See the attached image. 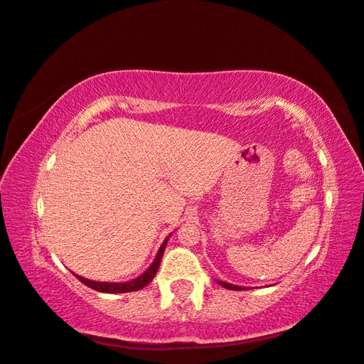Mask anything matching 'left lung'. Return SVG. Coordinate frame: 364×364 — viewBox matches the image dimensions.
I'll list each match as a JSON object with an SVG mask.
<instances>
[{
    "label": "left lung",
    "instance_id": "8db88e82",
    "mask_svg": "<svg viewBox=\"0 0 364 364\" xmlns=\"http://www.w3.org/2000/svg\"><path fill=\"white\" fill-rule=\"evenodd\" d=\"M218 284H220V285H221V287H224V288L232 289V291H241V289H246V288H243V287H237V285L225 284V282H221V280H218Z\"/></svg>",
    "mask_w": 364,
    "mask_h": 364
}]
</instances>
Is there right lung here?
<instances>
[{"label": "right lung", "mask_w": 364, "mask_h": 364, "mask_svg": "<svg viewBox=\"0 0 364 364\" xmlns=\"http://www.w3.org/2000/svg\"><path fill=\"white\" fill-rule=\"evenodd\" d=\"M168 243V238L164 241V245H161L160 250L157 252V257L156 260L152 262V264L148 268V271H144L140 277H136L131 282H124V284H109V282H93V280H88V279H84L80 276H75L82 282L84 285H87L88 288L95 289V291H100V293H131V291H139V289L146 287L149 282H152V279H154L156 272L159 269L160 266V260L161 257H164V250H165V246Z\"/></svg>", "instance_id": "1"}]
</instances>
